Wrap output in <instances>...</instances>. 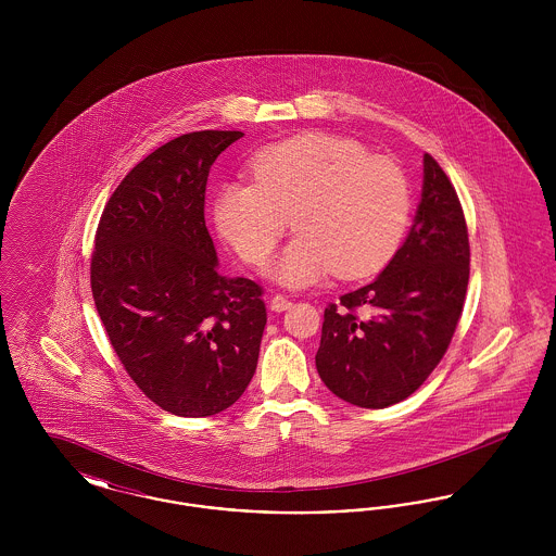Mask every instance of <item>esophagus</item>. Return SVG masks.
Returning <instances> with one entry per match:
<instances>
[{
	"mask_svg": "<svg viewBox=\"0 0 556 556\" xmlns=\"http://www.w3.org/2000/svg\"><path fill=\"white\" fill-rule=\"evenodd\" d=\"M291 306V300L288 295H281V293H275L273 295V300H270V308L275 311V313H283V311H288Z\"/></svg>",
	"mask_w": 556,
	"mask_h": 556,
	"instance_id": "obj_1",
	"label": "esophagus"
}]
</instances>
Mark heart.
I'll return each instance as SVG.
<instances>
[{"label": "heart", "instance_id": "obj_1", "mask_svg": "<svg viewBox=\"0 0 556 556\" xmlns=\"http://www.w3.org/2000/svg\"><path fill=\"white\" fill-rule=\"evenodd\" d=\"M254 184L220 187V236L252 266L265 265L293 225L295 239L273 266L288 286L333 270L363 279L390 263L410 216V187L394 160L370 156L345 137L300 132L250 160Z\"/></svg>", "mask_w": 556, "mask_h": 556}]
</instances>
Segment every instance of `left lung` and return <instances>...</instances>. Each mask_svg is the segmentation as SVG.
Wrapping results in <instances>:
<instances>
[{
    "label": "left lung",
    "mask_w": 556,
    "mask_h": 556,
    "mask_svg": "<svg viewBox=\"0 0 556 556\" xmlns=\"http://www.w3.org/2000/svg\"><path fill=\"white\" fill-rule=\"evenodd\" d=\"M469 261L456 189L425 154L424 195L408 238L375 281L325 308L315 358L323 383L361 408H386L417 392L463 315Z\"/></svg>",
    "instance_id": "obj_1"
}]
</instances>
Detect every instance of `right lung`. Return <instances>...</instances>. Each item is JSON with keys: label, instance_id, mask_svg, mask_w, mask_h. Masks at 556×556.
Here are the masks:
<instances>
[{"label": "right lung", "instance_id": "add662e5", "mask_svg": "<svg viewBox=\"0 0 556 556\" xmlns=\"http://www.w3.org/2000/svg\"><path fill=\"white\" fill-rule=\"evenodd\" d=\"M241 131L186 132L132 166L102 212L91 293L135 386L177 417L238 400L258 365L263 286L216 270L204 220L212 162Z\"/></svg>", "mask_w": 556, "mask_h": 556}]
</instances>
